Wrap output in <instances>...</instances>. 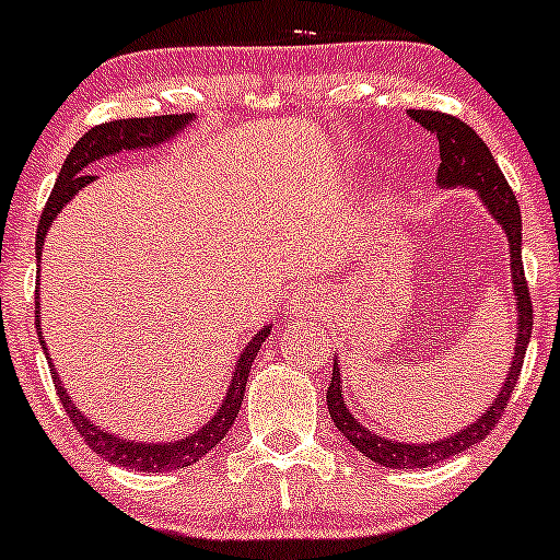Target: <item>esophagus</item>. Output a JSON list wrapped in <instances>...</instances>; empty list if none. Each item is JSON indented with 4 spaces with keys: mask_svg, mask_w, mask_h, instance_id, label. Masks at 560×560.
Here are the masks:
<instances>
[{
    "mask_svg": "<svg viewBox=\"0 0 560 560\" xmlns=\"http://www.w3.org/2000/svg\"><path fill=\"white\" fill-rule=\"evenodd\" d=\"M312 298L308 295H303V292H298V295H292V301L287 303V314L290 316H303V314H308L312 312Z\"/></svg>",
    "mask_w": 560,
    "mask_h": 560,
    "instance_id": "1",
    "label": "esophagus"
}]
</instances>
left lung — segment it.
I'll return each mask as SVG.
<instances>
[{"instance_id": "8db88e82", "label": "left lung", "mask_w": 560, "mask_h": 560, "mask_svg": "<svg viewBox=\"0 0 560 560\" xmlns=\"http://www.w3.org/2000/svg\"><path fill=\"white\" fill-rule=\"evenodd\" d=\"M411 121L420 124L422 129L433 135L439 140V156H442V165H439V186L442 189H471L477 191V197L482 200V206L488 208L490 217L501 224L506 235V244H510V273H512V292H515V314H517V332H515V354H512L510 371H506V382L501 385L499 395L493 398V404L471 422L463 431L453 433V436H444L439 442H395V439L382 436V433L365 428V422H360L358 417L349 411L347 398H343L341 387V369H338V358L332 363V380L327 387V409H330V420L338 431L343 433L349 444L354 450H360L365 457H371L374 463L385 468H428L436 466V463L447 460L463 450H471L474 444L482 442L490 431H493L495 422L501 420V411L510 404L512 389L517 385V376H521L525 349L530 341V325H534V308H530L528 298V284H525L523 273V217L521 206H517L515 195H512L510 184H506L504 173L495 165L493 154L485 145V140L474 132L468 124H463L460 118L447 116V113L439 110H409Z\"/></svg>"}]
</instances>
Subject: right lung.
Returning a JSON list of instances; mask_svg holds the SVG:
<instances>
[{
	"label": "right lung",
	"instance_id": "obj_1",
	"mask_svg": "<svg viewBox=\"0 0 560 560\" xmlns=\"http://www.w3.org/2000/svg\"><path fill=\"white\" fill-rule=\"evenodd\" d=\"M195 121V113H184V116H151V118H118V121L100 124V127H92L67 154L65 165H61L59 178H56L54 191H50L48 202H45V211L39 217L37 228V259L43 257L45 235H48L50 222L59 217L61 208L94 180V175H89V167L94 162L105 160V156H116L118 151H138V149H156V145L167 143V140L178 138L189 124ZM39 314V287H37V303ZM270 327L262 325V330H257L252 336V341L246 343L241 358L235 360L233 380H230L228 393H224V400L219 404V409L213 411V417L208 422H202L195 433L184 439H171V442H138V439H124L118 433H107L97 425L94 420H89L78 404H72L70 393L61 385L59 374H56L54 363L48 358V347L43 341V327H39L37 316V338L39 347H43L45 360L50 365V376H54L56 395H59L61 406H65L67 417L72 420L75 431L81 433L83 442L94 450L97 455H103L105 460L116 463V466L135 468V471H173V468L191 466V463L200 460L202 455L211 453L219 442L224 439V433L233 428L235 417H238L241 400H244L246 393V380L248 371H252L254 358H257L259 347L265 343V338L270 336Z\"/></svg>",
	"mask_w": 560,
	"mask_h": 560
}]
</instances>
